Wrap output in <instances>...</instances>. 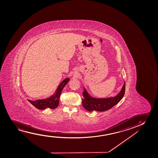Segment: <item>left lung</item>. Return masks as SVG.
Here are the masks:
<instances>
[{"instance_id": "obj_1", "label": "left lung", "mask_w": 158, "mask_h": 158, "mask_svg": "<svg viewBox=\"0 0 158 158\" xmlns=\"http://www.w3.org/2000/svg\"><path fill=\"white\" fill-rule=\"evenodd\" d=\"M125 82H124L121 91L116 96L107 98H95L89 95L84 88L82 93L84 97L82 99V106L85 110L89 112L93 110L102 112L108 110L117 105L123 99L125 94Z\"/></svg>"}]
</instances>
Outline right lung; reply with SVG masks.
Listing matches in <instances>:
<instances>
[{
    "mask_svg": "<svg viewBox=\"0 0 158 158\" xmlns=\"http://www.w3.org/2000/svg\"><path fill=\"white\" fill-rule=\"evenodd\" d=\"M69 78H66L63 80L60 84L59 85L58 88L56 89V91L53 95L51 97L45 99L37 100L35 101H32L30 100H28L31 104L35 107L36 108L39 110H44L47 108L54 109L56 108L58 106L59 102V98L60 95L61 91L63 88L65 87V85L67 84L69 81Z\"/></svg>",
    "mask_w": 158,
    "mask_h": 158,
    "instance_id": "add662e5",
    "label": "right lung"
}]
</instances>
